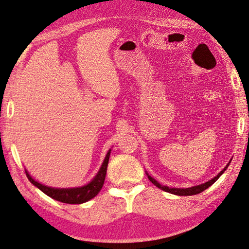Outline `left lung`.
<instances>
[{
  "mask_svg": "<svg viewBox=\"0 0 249 249\" xmlns=\"http://www.w3.org/2000/svg\"><path fill=\"white\" fill-rule=\"evenodd\" d=\"M231 160H232V159H231ZM231 160L229 161V163H228L227 165H226V167H225L224 169H222V171H220V173H219L217 176H215L214 178H212L211 180L204 182V183H201V184H199V185H195V186H192V187H186V189H178V187H169V186H166V185H162V184H160L156 179L152 178V177H151L150 175H149V174L147 173V171H146V174H147V176H148V179L150 180V181L152 182V183H153L154 185H156L157 187H159V189H161V190L164 191V192H167V193H170V194L178 195V196H192V195L199 194V193L203 192L204 190H207L208 187L211 186V185L214 183V182H216L217 179L219 178V177L225 173V170L228 168L229 164H230V162H231Z\"/></svg>",
  "mask_w": 249,
  "mask_h": 249,
  "instance_id": "left-lung-1",
  "label": "left lung"
}]
</instances>
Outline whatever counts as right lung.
I'll return each mask as SVG.
<instances>
[{
	"label": "right lung",
	"instance_id": "add662e5",
	"mask_svg": "<svg viewBox=\"0 0 249 249\" xmlns=\"http://www.w3.org/2000/svg\"><path fill=\"white\" fill-rule=\"evenodd\" d=\"M109 154H110V149L107 151L106 158H104V161L101 165L100 169L98 170L97 175L93 177L90 182H88L87 184L83 186L68 187V189H57V187H51L48 185H43L39 183L38 181H36L29 174V171L26 169H25V173L27 176V179L30 180L31 183L33 185H35L36 187H38V189L45 193V194L48 195L49 197H51L53 199L64 202V203L80 204L92 199V198L96 197L98 195V193L101 191L104 180H106Z\"/></svg>",
	"mask_w": 249,
	"mask_h": 249
}]
</instances>
